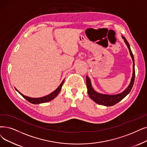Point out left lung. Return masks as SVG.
<instances>
[{
  "label": "left lung",
  "mask_w": 147,
  "mask_h": 147,
  "mask_svg": "<svg viewBox=\"0 0 147 147\" xmlns=\"http://www.w3.org/2000/svg\"><path fill=\"white\" fill-rule=\"evenodd\" d=\"M122 38L124 39L125 43L127 46V48L129 50V52H130V54L133 60V75L131 79V81L128 86L122 92L118 94H116V95H107V94L98 93L94 90L92 86L90 78L88 77V76H86V85L87 88L88 94H89V97L92 99V100L98 104L105 105V106H112V105H114L118 102L121 101L123 98H124L128 94L130 93L133 87L135 78L134 57L131 50L130 49V45H129L127 40L124 36H122Z\"/></svg>",
  "instance_id": "left-lung-1"
}]
</instances>
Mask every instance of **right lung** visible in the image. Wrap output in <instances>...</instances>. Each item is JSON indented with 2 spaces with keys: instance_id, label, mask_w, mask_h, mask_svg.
Segmentation results:
<instances>
[{
  "instance_id": "obj_1",
  "label": "right lung",
  "mask_w": 147,
  "mask_h": 147,
  "mask_svg": "<svg viewBox=\"0 0 147 147\" xmlns=\"http://www.w3.org/2000/svg\"><path fill=\"white\" fill-rule=\"evenodd\" d=\"M64 80H65V79H64L63 80V81L61 82V83L60 84V86H58L57 88V89L55 90L53 92L51 93L50 94H49V95H48L45 96L43 97H41V98H31V97H29V96H25L24 95H23L22 93H20L18 90H17L16 88H15V89L23 98L26 99V100L28 101H29V102H31L33 104H39L49 102V101H51V100H52V99H54L57 96L58 94L59 93V92H60V90L61 89L62 86L64 83Z\"/></svg>"
}]
</instances>
